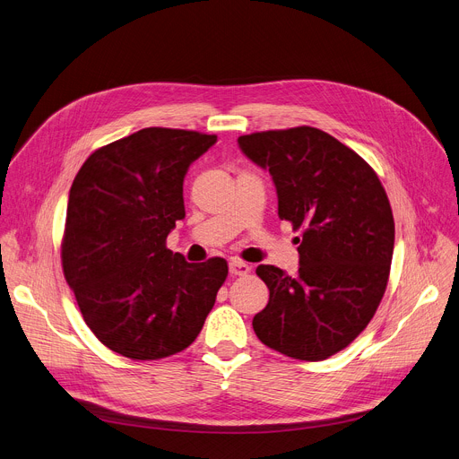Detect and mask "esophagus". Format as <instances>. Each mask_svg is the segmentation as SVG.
<instances>
[{
  "mask_svg": "<svg viewBox=\"0 0 459 459\" xmlns=\"http://www.w3.org/2000/svg\"><path fill=\"white\" fill-rule=\"evenodd\" d=\"M229 271L232 276H245L251 273V267H248V264L241 262V260H230L229 262Z\"/></svg>",
  "mask_w": 459,
  "mask_h": 459,
  "instance_id": "1",
  "label": "esophagus"
}]
</instances>
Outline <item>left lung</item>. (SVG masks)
I'll list each match as a JSON object with an SVG mask.
<instances>
[{
  "label": "left lung",
  "instance_id": "left-lung-1",
  "mask_svg": "<svg viewBox=\"0 0 459 459\" xmlns=\"http://www.w3.org/2000/svg\"><path fill=\"white\" fill-rule=\"evenodd\" d=\"M238 144L269 170L280 220L302 230L297 276L256 269L269 304L255 333L287 357L324 360L360 335L383 300L395 239L388 195L360 155L322 130L258 132Z\"/></svg>",
  "mask_w": 459,
  "mask_h": 459
}]
</instances>
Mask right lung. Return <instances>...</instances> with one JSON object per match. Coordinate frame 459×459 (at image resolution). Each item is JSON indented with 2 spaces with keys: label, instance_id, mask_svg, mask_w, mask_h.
Returning <instances> with one entry per match:
<instances>
[{
  "label": "right lung",
  "instance_id": "add662e5",
  "mask_svg": "<svg viewBox=\"0 0 459 459\" xmlns=\"http://www.w3.org/2000/svg\"><path fill=\"white\" fill-rule=\"evenodd\" d=\"M218 141L144 128L95 150L78 170L62 239L64 276L95 337L134 360L188 348L223 285V258L188 264L166 248L185 218L188 166Z\"/></svg>",
  "mask_w": 459,
  "mask_h": 459
}]
</instances>
